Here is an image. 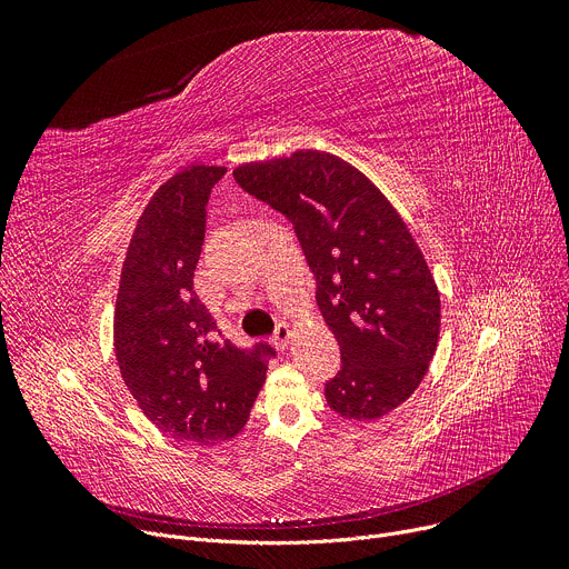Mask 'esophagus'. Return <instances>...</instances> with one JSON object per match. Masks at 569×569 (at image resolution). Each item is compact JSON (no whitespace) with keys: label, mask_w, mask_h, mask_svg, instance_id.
I'll return each instance as SVG.
<instances>
[{"label":"esophagus","mask_w":569,"mask_h":569,"mask_svg":"<svg viewBox=\"0 0 569 569\" xmlns=\"http://www.w3.org/2000/svg\"><path fill=\"white\" fill-rule=\"evenodd\" d=\"M290 339H292V330H290V327H288L286 322H279L277 330H274V343H277V348H281V350L288 348Z\"/></svg>","instance_id":"1"}]
</instances>
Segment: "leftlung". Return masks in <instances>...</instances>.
Instances as JSON below:
<instances>
[{
  "mask_svg": "<svg viewBox=\"0 0 569 569\" xmlns=\"http://www.w3.org/2000/svg\"><path fill=\"white\" fill-rule=\"evenodd\" d=\"M232 174L300 237L318 307L341 348L327 403L357 422L399 408L436 355L440 295L392 202L362 170L320 149L251 161Z\"/></svg>",
  "mask_w": 569,
  "mask_h": 569,
  "instance_id": "8db88e82",
  "label": "left lung"
}]
</instances>
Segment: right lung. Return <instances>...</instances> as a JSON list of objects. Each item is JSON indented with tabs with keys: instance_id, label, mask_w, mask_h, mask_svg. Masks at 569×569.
Listing matches in <instances>:
<instances>
[{
	"instance_id": "add662e5",
	"label": "right lung",
	"mask_w": 569,
	"mask_h": 569,
	"mask_svg": "<svg viewBox=\"0 0 569 569\" xmlns=\"http://www.w3.org/2000/svg\"><path fill=\"white\" fill-rule=\"evenodd\" d=\"M223 166L193 163L163 182L136 223L119 274L114 357L138 408L161 433L217 445L244 429L267 378L258 343L239 350L193 292L204 204Z\"/></svg>"
}]
</instances>
